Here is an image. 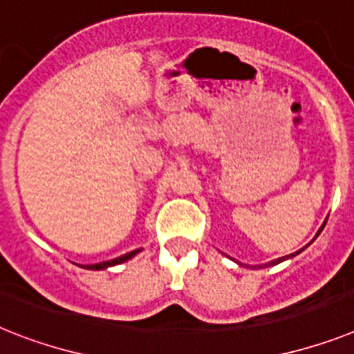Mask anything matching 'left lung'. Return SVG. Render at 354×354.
Returning a JSON list of instances; mask_svg holds the SVG:
<instances>
[{
    "instance_id": "left-lung-1",
    "label": "left lung",
    "mask_w": 354,
    "mask_h": 354,
    "mask_svg": "<svg viewBox=\"0 0 354 354\" xmlns=\"http://www.w3.org/2000/svg\"><path fill=\"white\" fill-rule=\"evenodd\" d=\"M322 230H324V226L320 227V230H318V233H317V235H320V232H322ZM300 251H302V250H300ZM297 253H299V251H297ZM297 253H293V255H297ZM293 255H288V257H293ZM288 257H282V259H277V261H273V262H271V264H279V262L286 261V259H288Z\"/></svg>"
}]
</instances>
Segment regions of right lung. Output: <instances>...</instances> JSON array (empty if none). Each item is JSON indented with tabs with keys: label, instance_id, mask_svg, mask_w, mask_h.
I'll use <instances>...</instances> for the list:
<instances>
[{
	"label": "right lung",
	"instance_id": "1",
	"mask_svg": "<svg viewBox=\"0 0 354 354\" xmlns=\"http://www.w3.org/2000/svg\"><path fill=\"white\" fill-rule=\"evenodd\" d=\"M137 251H130V253H127V255L122 257H118V259H113V261H106V262H99V264H92V266H86V270H104V268H108V266H115V264H121V262H127L128 259H131V257L136 255Z\"/></svg>",
	"mask_w": 354,
	"mask_h": 354
}]
</instances>
